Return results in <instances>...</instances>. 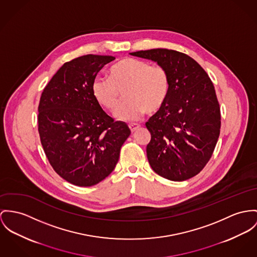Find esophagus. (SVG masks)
Segmentation results:
<instances>
[{
    "label": "esophagus",
    "instance_id": "esophagus-1",
    "mask_svg": "<svg viewBox=\"0 0 257 257\" xmlns=\"http://www.w3.org/2000/svg\"><path fill=\"white\" fill-rule=\"evenodd\" d=\"M139 127H140V125H139V124H136V123L129 124V128H130V130H131V132H132V133H133V132H135V131L138 129Z\"/></svg>",
    "mask_w": 257,
    "mask_h": 257
}]
</instances>
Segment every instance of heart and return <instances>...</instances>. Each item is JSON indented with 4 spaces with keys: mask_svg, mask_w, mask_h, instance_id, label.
Returning a JSON list of instances; mask_svg holds the SVG:
<instances>
[{
    "mask_svg": "<svg viewBox=\"0 0 257 257\" xmlns=\"http://www.w3.org/2000/svg\"><path fill=\"white\" fill-rule=\"evenodd\" d=\"M92 94L96 101L113 111L124 91L126 100L114 115L122 121H136L146 112L155 113L166 102L170 93V75L161 64L126 58L109 69V78L96 77L92 82Z\"/></svg>",
    "mask_w": 257,
    "mask_h": 257,
    "instance_id": "obj_1",
    "label": "heart"
}]
</instances>
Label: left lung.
<instances>
[{
	"label": "left lung",
	"instance_id": "obj_1",
	"mask_svg": "<svg viewBox=\"0 0 257 257\" xmlns=\"http://www.w3.org/2000/svg\"><path fill=\"white\" fill-rule=\"evenodd\" d=\"M163 65L170 75L164 105L146 123L152 138L147 157L161 177L185 181L207 164L217 144L221 113L213 83L188 55L168 49L131 53Z\"/></svg>",
	"mask_w": 257,
	"mask_h": 257
}]
</instances>
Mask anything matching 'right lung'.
<instances>
[{
    "label": "right lung",
    "mask_w": 257,
    "mask_h": 257,
    "mask_svg": "<svg viewBox=\"0 0 257 257\" xmlns=\"http://www.w3.org/2000/svg\"><path fill=\"white\" fill-rule=\"evenodd\" d=\"M114 57L86 55L65 62L44 88L38 131L54 170L79 187L107 177L118 161L129 127L107 115L92 94V82Z\"/></svg>",
    "instance_id": "right-lung-1"
}]
</instances>
